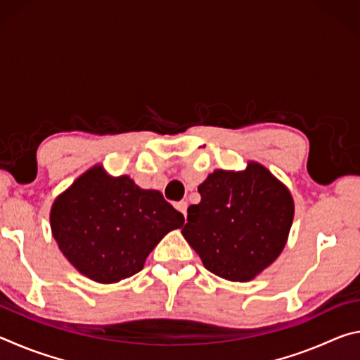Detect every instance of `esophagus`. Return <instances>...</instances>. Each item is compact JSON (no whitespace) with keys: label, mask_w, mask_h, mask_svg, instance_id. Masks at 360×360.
Returning a JSON list of instances; mask_svg holds the SVG:
<instances>
[{"label":"esophagus","mask_w":360,"mask_h":360,"mask_svg":"<svg viewBox=\"0 0 360 360\" xmlns=\"http://www.w3.org/2000/svg\"><path fill=\"white\" fill-rule=\"evenodd\" d=\"M174 208L178 210L179 212H182V214H184V217H186V214H187V202H184V200H182V202H178L174 205Z\"/></svg>","instance_id":"esophagus-1"}]
</instances>
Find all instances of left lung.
I'll list each match as a JSON object with an SVG mask.
<instances>
[{
	"instance_id": "8db88e82",
	"label": "left lung",
	"mask_w": 360,
	"mask_h": 360,
	"mask_svg": "<svg viewBox=\"0 0 360 360\" xmlns=\"http://www.w3.org/2000/svg\"><path fill=\"white\" fill-rule=\"evenodd\" d=\"M198 192L202 202L188 206L181 231L206 270L246 283L279 257L294 221V198L270 169L254 160L241 172L214 169Z\"/></svg>"
}]
</instances>
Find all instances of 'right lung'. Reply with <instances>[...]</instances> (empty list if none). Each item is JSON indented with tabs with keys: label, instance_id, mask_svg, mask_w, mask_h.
<instances>
[{
	"label": "right lung",
	"instance_id": "right-lung-1",
	"mask_svg": "<svg viewBox=\"0 0 360 360\" xmlns=\"http://www.w3.org/2000/svg\"><path fill=\"white\" fill-rule=\"evenodd\" d=\"M184 216L154 188L103 165L82 173L56 198L51 230L70 264L95 283L112 284L141 271L152 249Z\"/></svg>",
	"mask_w": 360,
	"mask_h": 360
}]
</instances>
